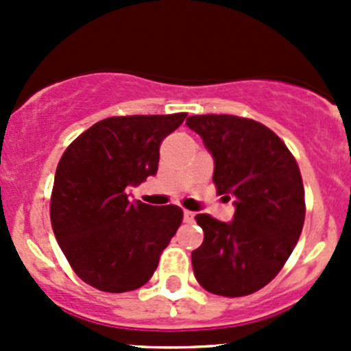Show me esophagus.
Instances as JSON below:
<instances>
[{"mask_svg": "<svg viewBox=\"0 0 351 351\" xmlns=\"http://www.w3.org/2000/svg\"><path fill=\"white\" fill-rule=\"evenodd\" d=\"M193 217H195V214L190 210H185L183 212V219H185V222H193Z\"/></svg>", "mask_w": 351, "mask_h": 351, "instance_id": "obj_1", "label": "esophagus"}]
</instances>
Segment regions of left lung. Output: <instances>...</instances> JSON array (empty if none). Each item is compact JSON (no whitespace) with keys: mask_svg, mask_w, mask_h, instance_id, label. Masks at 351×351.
Segmentation results:
<instances>
[{"mask_svg":"<svg viewBox=\"0 0 351 351\" xmlns=\"http://www.w3.org/2000/svg\"><path fill=\"white\" fill-rule=\"evenodd\" d=\"M214 156L219 195L234 198L231 222L198 214L204 243L192 251L197 282L215 295L243 297L270 284L302 232L306 200L299 165L263 123L236 115H192Z\"/></svg>","mask_w":351,"mask_h":351,"instance_id":"left-lung-1","label":"left lung"}]
</instances>
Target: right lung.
Wrapping results in <instances>:
<instances>
[{"label": "right lung", "instance_id": "1", "mask_svg": "<svg viewBox=\"0 0 351 351\" xmlns=\"http://www.w3.org/2000/svg\"><path fill=\"white\" fill-rule=\"evenodd\" d=\"M186 113L110 117L67 146L56 169L51 224L74 274L101 292L143 287L183 221L178 205L129 200L158 171L159 146Z\"/></svg>", "mask_w": 351, "mask_h": 351}]
</instances>
